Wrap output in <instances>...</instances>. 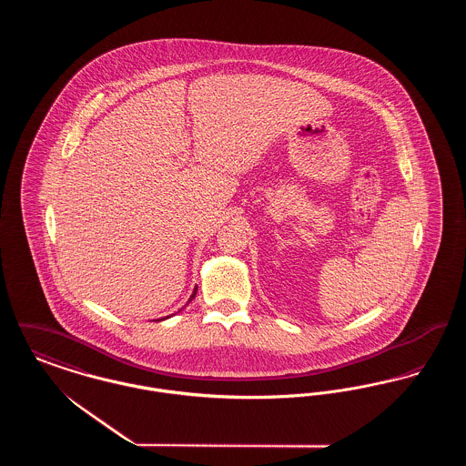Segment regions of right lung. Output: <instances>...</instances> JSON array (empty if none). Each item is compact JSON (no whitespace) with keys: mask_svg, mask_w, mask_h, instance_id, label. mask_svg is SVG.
<instances>
[{"mask_svg":"<svg viewBox=\"0 0 466 466\" xmlns=\"http://www.w3.org/2000/svg\"><path fill=\"white\" fill-rule=\"evenodd\" d=\"M196 295H198V287H196V289H194V293H192V295H190V300H188V302H192V299H194V297H196ZM166 318H169V316H166ZM166 318H162V319H166ZM157 321H160V319H157Z\"/></svg>","mask_w":466,"mask_h":466,"instance_id":"right-lung-1","label":"right lung"}]
</instances>
